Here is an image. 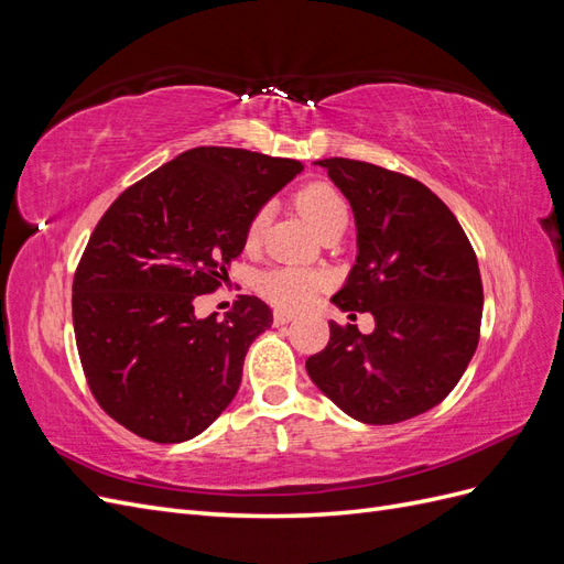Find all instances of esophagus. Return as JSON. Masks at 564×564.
<instances>
[{
    "label": "esophagus",
    "mask_w": 564,
    "mask_h": 564,
    "mask_svg": "<svg viewBox=\"0 0 564 564\" xmlns=\"http://www.w3.org/2000/svg\"><path fill=\"white\" fill-rule=\"evenodd\" d=\"M296 315L289 313V311H275L272 313V319H275V324H289Z\"/></svg>",
    "instance_id": "34e87169"
}]
</instances>
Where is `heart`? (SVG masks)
<instances>
[{
	"mask_svg": "<svg viewBox=\"0 0 564 564\" xmlns=\"http://www.w3.org/2000/svg\"><path fill=\"white\" fill-rule=\"evenodd\" d=\"M296 207L299 212L311 220L317 232L348 220L346 202L340 197L336 187L327 181H315L303 185L296 193ZM270 220V207H261L249 220L245 232V247L249 251L259 249L263 242V235ZM329 284V275L315 268H301V265H278L261 272L256 280L259 294L278 305L282 311H303L315 301V296Z\"/></svg>",
	"mask_w": 564,
	"mask_h": 564,
	"instance_id": "heart-1",
	"label": "heart"
}]
</instances>
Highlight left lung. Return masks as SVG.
<instances>
[{"label":"left lung","mask_w":564,"mask_h":564,"mask_svg":"<svg viewBox=\"0 0 564 564\" xmlns=\"http://www.w3.org/2000/svg\"><path fill=\"white\" fill-rule=\"evenodd\" d=\"M350 202L357 259L332 299L377 327L329 322V344L305 362L313 383L362 423L388 425L445 400L480 340L482 280L456 216L431 187L390 169L319 160Z\"/></svg>","instance_id":"left-lung-1"}]
</instances>
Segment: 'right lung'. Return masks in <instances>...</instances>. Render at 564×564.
<instances>
[{
    "mask_svg": "<svg viewBox=\"0 0 564 564\" xmlns=\"http://www.w3.org/2000/svg\"><path fill=\"white\" fill-rule=\"evenodd\" d=\"M303 164L242 148H193L129 185L98 220L73 282V324L96 402L160 445L199 435L232 402L268 305L226 317L195 303L228 280L251 216Z\"/></svg>",
    "mask_w": 564,
    "mask_h": 564,
    "instance_id": "right-lung-1",
    "label": "right lung"
}]
</instances>
